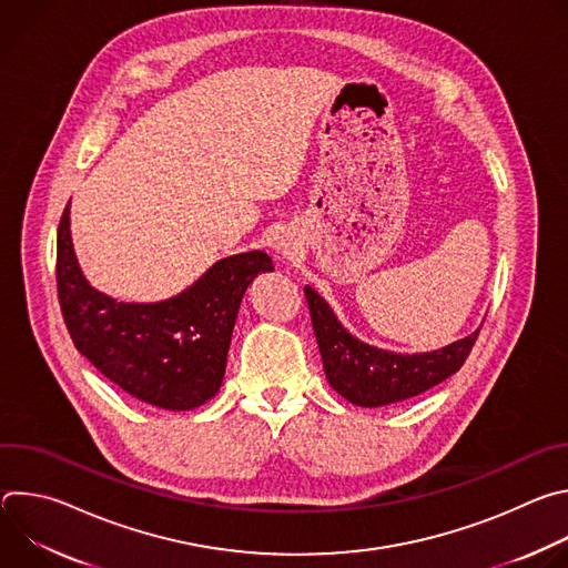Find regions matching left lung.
I'll return each mask as SVG.
<instances>
[{
	"label": "left lung",
	"mask_w": 568,
	"mask_h": 568,
	"mask_svg": "<svg viewBox=\"0 0 568 568\" xmlns=\"http://www.w3.org/2000/svg\"><path fill=\"white\" fill-rule=\"evenodd\" d=\"M303 290L326 379L344 399L366 409L416 397L454 375L465 364L480 331L476 328L438 351L393 353L355 337L326 298L310 285Z\"/></svg>",
	"instance_id": "obj_1"
}]
</instances>
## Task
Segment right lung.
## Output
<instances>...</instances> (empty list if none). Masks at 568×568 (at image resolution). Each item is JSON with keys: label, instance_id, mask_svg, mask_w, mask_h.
Instances as JSON below:
<instances>
[{"label": "right lung", "instance_id": "obj_1", "mask_svg": "<svg viewBox=\"0 0 568 568\" xmlns=\"http://www.w3.org/2000/svg\"><path fill=\"white\" fill-rule=\"evenodd\" d=\"M272 258L245 252L220 258L193 285L154 303H128L90 285L78 265L69 204L58 226V298L67 331L110 382L169 412H189L222 386L237 307Z\"/></svg>", "mask_w": 568, "mask_h": 568}]
</instances>
